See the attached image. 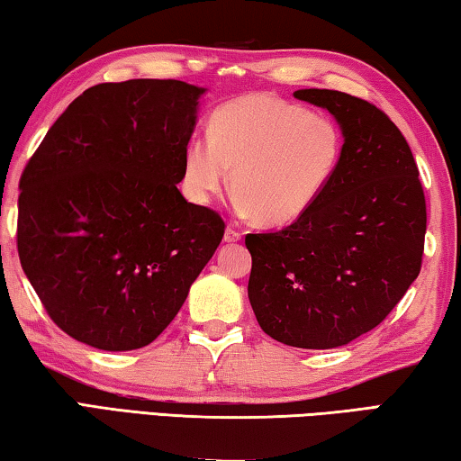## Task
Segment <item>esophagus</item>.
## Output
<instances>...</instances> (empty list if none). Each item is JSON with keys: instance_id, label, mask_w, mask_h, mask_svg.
Segmentation results:
<instances>
[{"instance_id": "1", "label": "esophagus", "mask_w": 461, "mask_h": 461, "mask_svg": "<svg viewBox=\"0 0 461 461\" xmlns=\"http://www.w3.org/2000/svg\"><path fill=\"white\" fill-rule=\"evenodd\" d=\"M223 240L228 241V244H236V241H240V240H241V233H240L238 230L228 228V230H225V236H223Z\"/></svg>"}]
</instances>
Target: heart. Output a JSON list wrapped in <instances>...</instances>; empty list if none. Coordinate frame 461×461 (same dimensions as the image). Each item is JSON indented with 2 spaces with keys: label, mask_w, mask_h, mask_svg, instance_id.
Returning a JSON list of instances; mask_svg holds the SVG:
<instances>
[{
  "label": "heart",
  "mask_w": 461,
  "mask_h": 461,
  "mask_svg": "<svg viewBox=\"0 0 461 461\" xmlns=\"http://www.w3.org/2000/svg\"><path fill=\"white\" fill-rule=\"evenodd\" d=\"M207 134L185 146L186 199L212 205L231 178L238 212L268 228L301 220L331 183L343 154L338 123L272 93L220 105Z\"/></svg>",
  "instance_id": "1"
}]
</instances>
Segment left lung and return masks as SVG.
<instances>
[{"mask_svg":"<svg viewBox=\"0 0 461 461\" xmlns=\"http://www.w3.org/2000/svg\"><path fill=\"white\" fill-rule=\"evenodd\" d=\"M338 122V173L301 220L248 233V299L264 333L293 348L346 346L382 323L423 260L425 194L401 130L341 91L299 89Z\"/></svg>","mask_w":461,"mask_h":461,"instance_id":"obj_1","label":"left lung"}]
</instances>
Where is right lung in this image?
Segmentation results:
<instances>
[{
    "mask_svg": "<svg viewBox=\"0 0 461 461\" xmlns=\"http://www.w3.org/2000/svg\"><path fill=\"white\" fill-rule=\"evenodd\" d=\"M205 93L173 79L95 85L26 165L20 262L77 341L105 352L152 343L220 246L221 217L176 189Z\"/></svg>",
    "mask_w": 461,
    "mask_h": 461,
    "instance_id": "right-lung-1",
    "label": "right lung"
}]
</instances>
